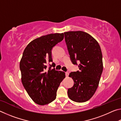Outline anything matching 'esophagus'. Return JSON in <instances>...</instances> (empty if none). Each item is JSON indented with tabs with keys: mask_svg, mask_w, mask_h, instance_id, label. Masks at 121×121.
I'll use <instances>...</instances> for the list:
<instances>
[{
	"mask_svg": "<svg viewBox=\"0 0 121 121\" xmlns=\"http://www.w3.org/2000/svg\"><path fill=\"white\" fill-rule=\"evenodd\" d=\"M65 76L68 77V76H69V73L68 72H65Z\"/></svg>",
	"mask_w": 121,
	"mask_h": 121,
	"instance_id": "obj_1",
	"label": "esophagus"
}]
</instances>
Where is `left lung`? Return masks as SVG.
I'll return each mask as SVG.
<instances>
[{
	"label": "left lung",
	"instance_id": "1",
	"mask_svg": "<svg viewBox=\"0 0 121 121\" xmlns=\"http://www.w3.org/2000/svg\"><path fill=\"white\" fill-rule=\"evenodd\" d=\"M71 62L79 70L69 73L74 82L68 89L69 98L77 102L89 100L97 90L103 70L102 55L99 44L93 37L82 31L64 32Z\"/></svg>",
	"mask_w": 121,
	"mask_h": 121
}]
</instances>
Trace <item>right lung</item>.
<instances>
[{
	"label": "right lung",
	"mask_w": 121,
	"mask_h": 121,
	"mask_svg": "<svg viewBox=\"0 0 121 121\" xmlns=\"http://www.w3.org/2000/svg\"><path fill=\"white\" fill-rule=\"evenodd\" d=\"M63 38V33L42 36L31 41L23 51L20 63L22 83L30 97L38 105H47L56 99L57 90L65 78V72L51 69L56 66L52 50ZM48 63L50 67L46 72Z\"/></svg>",
	"instance_id": "obj_1"
}]
</instances>
